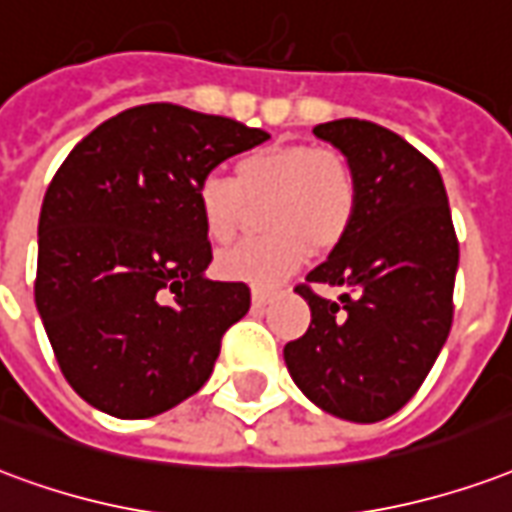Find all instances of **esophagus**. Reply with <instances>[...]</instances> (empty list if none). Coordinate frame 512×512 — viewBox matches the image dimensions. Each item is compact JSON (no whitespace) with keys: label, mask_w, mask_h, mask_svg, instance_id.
Instances as JSON below:
<instances>
[{"label":"esophagus","mask_w":512,"mask_h":512,"mask_svg":"<svg viewBox=\"0 0 512 512\" xmlns=\"http://www.w3.org/2000/svg\"><path fill=\"white\" fill-rule=\"evenodd\" d=\"M274 298H276V290H266V287H257V290H252V304L255 306L271 304Z\"/></svg>","instance_id":"34e87169"}]
</instances>
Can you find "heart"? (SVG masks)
Masks as SVG:
<instances>
[{
    "instance_id": "b5f03b06",
    "label": "heart",
    "mask_w": 512,
    "mask_h": 512,
    "mask_svg": "<svg viewBox=\"0 0 512 512\" xmlns=\"http://www.w3.org/2000/svg\"><path fill=\"white\" fill-rule=\"evenodd\" d=\"M195 203L214 244H230L249 211L266 206L263 230L271 236L222 252L217 274L268 287L293 274L309 252L328 255L350 236L361 208V179L336 146L271 143L241 154L233 179L206 176Z\"/></svg>"
}]
</instances>
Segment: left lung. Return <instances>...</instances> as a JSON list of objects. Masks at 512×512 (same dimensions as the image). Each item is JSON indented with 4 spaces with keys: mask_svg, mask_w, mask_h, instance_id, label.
Here are the masks:
<instances>
[{
    "mask_svg": "<svg viewBox=\"0 0 512 512\" xmlns=\"http://www.w3.org/2000/svg\"><path fill=\"white\" fill-rule=\"evenodd\" d=\"M331 140L361 179L350 236L295 287L312 306L285 344L287 372L320 410L352 423L391 418L429 377L453 325L458 238L437 165L374 121L336 119ZM317 286H344L339 302Z\"/></svg>",
    "mask_w": 512,
    "mask_h": 512,
    "instance_id": "obj_1",
    "label": "left lung"
}]
</instances>
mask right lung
Returning a JSON list of instances; mask_svg holds the SVG:
<instances>
[{
  "instance_id": "obj_1",
  "label": "right lung",
  "mask_w": 512,
  "mask_h": 512,
  "mask_svg": "<svg viewBox=\"0 0 512 512\" xmlns=\"http://www.w3.org/2000/svg\"><path fill=\"white\" fill-rule=\"evenodd\" d=\"M266 130L149 102L102 121L59 165L40 208L34 304L64 380L113 418L198 393L252 304L211 282L195 189Z\"/></svg>"
}]
</instances>
